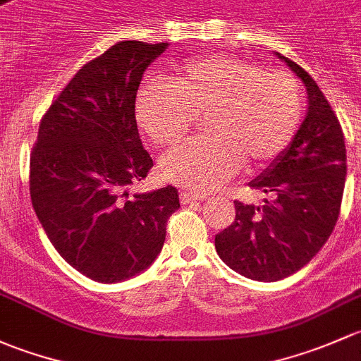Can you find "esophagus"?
<instances>
[{"instance_id":"obj_1","label":"esophagus","mask_w":361,"mask_h":361,"mask_svg":"<svg viewBox=\"0 0 361 361\" xmlns=\"http://www.w3.org/2000/svg\"><path fill=\"white\" fill-rule=\"evenodd\" d=\"M202 200H203V196L192 195V192H188V191L180 192V203H182V205H189V203L202 202Z\"/></svg>"}]
</instances>
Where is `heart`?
<instances>
[{"label":"heart","mask_w":361,"mask_h":361,"mask_svg":"<svg viewBox=\"0 0 361 361\" xmlns=\"http://www.w3.org/2000/svg\"><path fill=\"white\" fill-rule=\"evenodd\" d=\"M207 116L208 137L189 140L159 161L163 179L208 192L240 170L264 169L292 144L302 120V92L283 69H262L235 55L184 64L170 83L151 80L137 94V120L156 146H170Z\"/></svg>","instance_id":"heart-1"}]
</instances>
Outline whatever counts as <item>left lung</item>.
Wrapping results in <instances>:
<instances>
[{
  "instance_id": "8db88e82",
  "label": "left lung",
  "mask_w": 361,
  "mask_h": 361,
  "mask_svg": "<svg viewBox=\"0 0 361 361\" xmlns=\"http://www.w3.org/2000/svg\"><path fill=\"white\" fill-rule=\"evenodd\" d=\"M287 62L307 90L306 120L288 149L250 188L264 205L235 202L236 217L215 236V250L231 269L250 280L278 281L306 266L332 235L346 182L344 133L313 78Z\"/></svg>"
}]
</instances>
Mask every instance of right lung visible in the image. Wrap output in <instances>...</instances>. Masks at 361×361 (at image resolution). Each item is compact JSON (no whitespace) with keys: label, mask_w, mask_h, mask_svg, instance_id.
<instances>
[{"label":"right lung","mask_w":361,"mask_h":361,"mask_svg":"<svg viewBox=\"0 0 361 361\" xmlns=\"http://www.w3.org/2000/svg\"><path fill=\"white\" fill-rule=\"evenodd\" d=\"M166 47L128 39L87 62L43 114L32 146L29 191L44 233L100 283L147 269L180 207L173 185L130 195L153 166L137 130V90Z\"/></svg>","instance_id":"obj_1"}]
</instances>
